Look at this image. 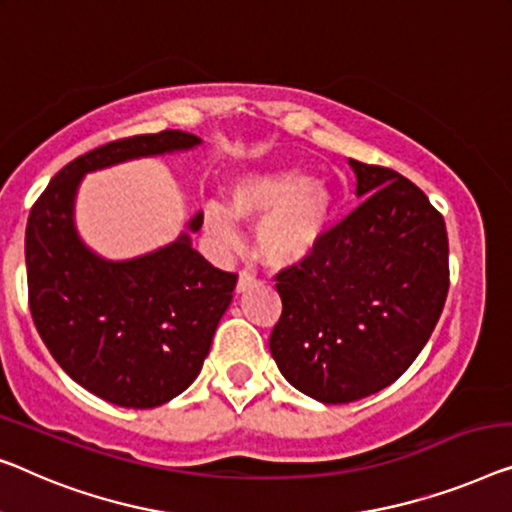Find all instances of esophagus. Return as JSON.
I'll return each instance as SVG.
<instances>
[{
	"label": "esophagus",
	"instance_id": "obj_1",
	"mask_svg": "<svg viewBox=\"0 0 512 512\" xmlns=\"http://www.w3.org/2000/svg\"><path fill=\"white\" fill-rule=\"evenodd\" d=\"M257 287V278L253 276V273L248 271H241L239 280H236V294H243V292H250V289Z\"/></svg>",
	"mask_w": 512,
	"mask_h": 512
}]
</instances>
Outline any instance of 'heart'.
I'll list each match as a JSON object with an SVG mask.
<instances>
[{
	"label": "heart",
	"instance_id": "b5f03b06",
	"mask_svg": "<svg viewBox=\"0 0 512 512\" xmlns=\"http://www.w3.org/2000/svg\"><path fill=\"white\" fill-rule=\"evenodd\" d=\"M338 197L301 167L250 170L232 181L227 209L204 207V230L223 246L236 241V220H257L255 250L271 269H292L317 255L329 236Z\"/></svg>",
	"mask_w": 512,
	"mask_h": 512
}]
</instances>
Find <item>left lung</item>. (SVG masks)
I'll use <instances>...</instances> for the list:
<instances>
[{
  "instance_id": "8db88e82",
  "label": "left lung",
  "mask_w": 512,
  "mask_h": 512,
  "mask_svg": "<svg viewBox=\"0 0 512 512\" xmlns=\"http://www.w3.org/2000/svg\"><path fill=\"white\" fill-rule=\"evenodd\" d=\"M363 202L315 257L278 273L269 347L289 384L324 404L391 386L421 354L448 294L441 213L402 174L349 158Z\"/></svg>"
}]
</instances>
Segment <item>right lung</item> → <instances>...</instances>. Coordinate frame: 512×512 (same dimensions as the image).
<instances>
[{
  "mask_svg": "<svg viewBox=\"0 0 512 512\" xmlns=\"http://www.w3.org/2000/svg\"><path fill=\"white\" fill-rule=\"evenodd\" d=\"M200 144L183 131L103 144L59 170L29 213L25 262L36 331L68 377L117 407H160L193 384L236 276L193 248L202 211L167 246L108 259L82 241L75 197L89 172Z\"/></svg>",
  "mask_w": 512,
  "mask_h": 512,
  "instance_id": "add662e5",
  "label": "right lung"
}]
</instances>
